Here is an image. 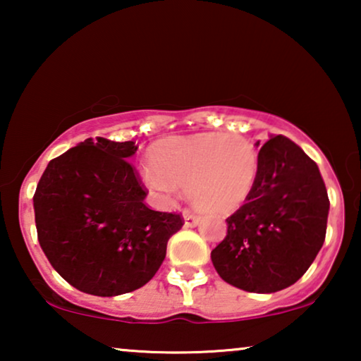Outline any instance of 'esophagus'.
<instances>
[{"instance_id":"34e87169","label":"esophagus","mask_w":361,"mask_h":361,"mask_svg":"<svg viewBox=\"0 0 361 361\" xmlns=\"http://www.w3.org/2000/svg\"><path fill=\"white\" fill-rule=\"evenodd\" d=\"M199 220H200L199 216L194 215V214H190L189 210L184 212V225L187 226V228H192V226L199 225Z\"/></svg>"}]
</instances>
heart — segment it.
Segmentation results:
<instances>
[{
	"mask_svg": "<svg viewBox=\"0 0 361 361\" xmlns=\"http://www.w3.org/2000/svg\"><path fill=\"white\" fill-rule=\"evenodd\" d=\"M141 172L152 194L169 200L185 185L187 199L202 212L228 215L251 199L259 179V147L236 133L166 136L147 149Z\"/></svg>",
	"mask_w": 361,
	"mask_h": 361,
	"instance_id": "b5f03b06",
	"label": "heart"
}]
</instances>
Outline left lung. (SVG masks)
I'll use <instances>...</instances> for the list:
<instances>
[{
    "label": "left lung",
    "mask_w": 361,
    "mask_h": 361,
    "mask_svg": "<svg viewBox=\"0 0 361 361\" xmlns=\"http://www.w3.org/2000/svg\"><path fill=\"white\" fill-rule=\"evenodd\" d=\"M259 154L253 195L226 219V236L210 256L228 284L269 294L293 286L312 264L330 202L317 164L289 137L271 136Z\"/></svg>",
    "instance_id": "8db88e82"
}]
</instances>
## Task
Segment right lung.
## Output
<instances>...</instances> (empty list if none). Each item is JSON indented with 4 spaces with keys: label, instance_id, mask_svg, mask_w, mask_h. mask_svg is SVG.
Listing matches in <instances>:
<instances>
[{
    "label": "right lung",
    "instance_id": "1",
    "mask_svg": "<svg viewBox=\"0 0 361 361\" xmlns=\"http://www.w3.org/2000/svg\"><path fill=\"white\" fill-rule=\"evenodd\" d=\"M135 141L88 137L49 162L34 194L39 245L52 268L87 294L111 298L149 283L179 214L151 210L128 159Z\"/></svg>",
    "mask_w": 361,
    "mask_h": 361
}]
</instances>
